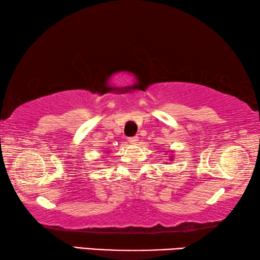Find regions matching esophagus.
I'll use <instances>...</instances> for the list:
<instances>
[{"label":"esophagus","instance_id":"esophagus-1","mask_svg":"<svg viewBox=\"0 0 260 260\" xmlns=\"http://www.w3.org/2000/svg\"><path fill=\"white\" fill-rule=\"evenodd\" d=\"M128 141H129L131 144H136V143H138V141H139V138H138V136H132V138H128Z\"/></svg>","mask_w":260,"mask_h":260}]
</instances>
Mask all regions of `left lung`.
Instances as JSON below:
<instances>
[{
  "label": "left lung",
  "instance_id": "1",
  "mask_svg": "<svg viewBox=\"0 0 260 260\" xmlns=\"http://www.w3.org/2000/svg\"><path fill=\"white\" fill-rule=\"evenodd\" d=\"M169 158H170V160H173V159H174V158H175V157H173V152H172V155H171V156H169Z\"/></svg>",
  "mask_w": 260,
  "mask_h": 260
}]
</instances>
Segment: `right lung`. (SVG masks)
Segmentation results:
<instances>
[{"instance_id":"right-lung-1","label":"right lung","mask_w":260,"mask_h":260,"mask_svg":"<svg viewBox=\"0 0 260 260\" xmlns=\"http://www.w3.org/2000/svg\"><path fill=\"white\" fill-rule=\"evenodd\" d=\"M109 152H110V151H105V152H104V155H103V156H105V157H107V156H109Z\"/></svg>"}]
</instances>
